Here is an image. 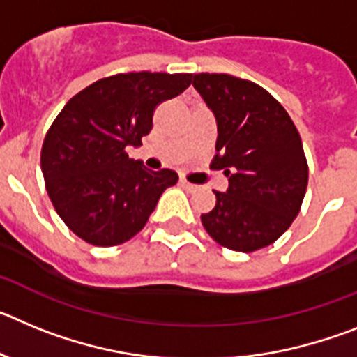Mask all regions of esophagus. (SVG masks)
<instances>
[{
	"mask_svg": "<svg viewBox=\"0 0 357 357\" xmlns=\"http://www.w3.org/2000/svg\"><path fill=\"white\" fill-rule=\"evenodd\" d=\"M181 185L184 189H188V191H193V189H197V185L191 184V182H188V181H185V178H181Z\"/></svg>",
	"mask_w": 357,
	"mask_h": 357,
	"instance_id": "obj_1",
	"label": "esophagus"
}]
</instances>
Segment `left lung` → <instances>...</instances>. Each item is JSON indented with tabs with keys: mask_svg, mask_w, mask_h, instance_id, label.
<instances>
[{
	"mask_svg": "<svg viewBox=\"0 0 357 357\" xmlns=\"http://www.w3.org/2000/svg\"><path fill=\"white\" fill-rule=\"evenodd\" d=\"M195 89L216 116L214 169L229 176L227 193L202 214L222 247L255 252L284 234L302 207L307 160L286 109L261 85L225 73H197Z\"/></svg>",
	"mask_w": 357,
	"mask_h": 357,
	"instance_id": "obj_1",
	"label": "left lung"
}]
</instances>
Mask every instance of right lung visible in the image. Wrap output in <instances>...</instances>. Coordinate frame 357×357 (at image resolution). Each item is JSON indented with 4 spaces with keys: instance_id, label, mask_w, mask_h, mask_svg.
Instances as JSON below:
<instances>
[{
    "instance_id": "add662e5",
    "label": "right lung",
    "mask_w": 357,
    "mask_h": 357,
    "mask_svg": "<svg viewBox=\"0 0 357 357\" xmlns=\"http://www.w3.org/2000/svg\"><path fill=\"white\" fill-rule=\"evenodd\" d=\"M191 73H118L69 100L40 150L44 184L69 230L94 247H116L146 225L172 169L151 172L128 157L153 127V112L184 93Z\"/></svg>"
}]
</instances>
